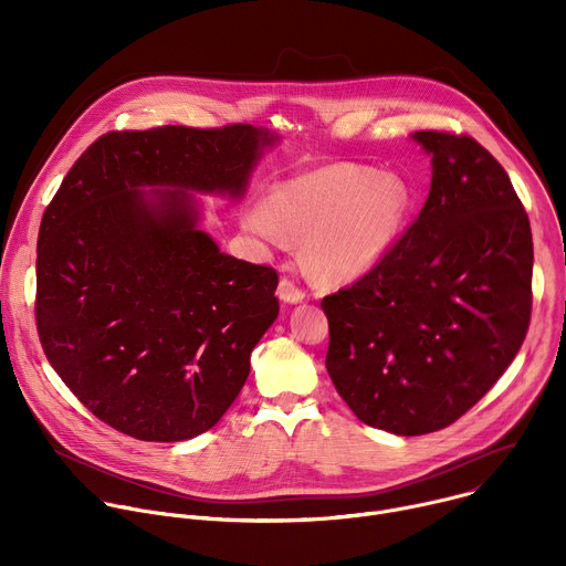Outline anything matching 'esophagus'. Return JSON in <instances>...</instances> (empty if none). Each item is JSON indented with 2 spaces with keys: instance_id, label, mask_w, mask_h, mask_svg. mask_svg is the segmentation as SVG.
Here are the masks:
<instances>
[{
  "instance_id": "esophagus-1",
  "label": "esophagus",
  "mask_w": 566,
  "mask_h": 566,
  "mask_svg": "<svg viewBox=\"0 0 566 566\" xmlns=\"http://www.w3.org/2000/svg\"><path fill=\"white\" fill-rule=\"evenodd\" d=\"M277 295L280 300L293 304V302H302L306 297V291L297 284V280H293L291 275H284L277 284Z\"/></svg>"
}]
</instances>
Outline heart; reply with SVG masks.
Segmentation results:
<instances>
[{"label": "heart", "instance_id": "b5f03b06", "mask_svg": "<svg viewBox=\"0 0 566 566\" xmlns=\"http://www.w3.org/2000/svg\"><path fill=\"white\" fill-rule=\"evenodd\" d=\"M266 203L247 212V228L282 241L304 237L308 266L325 280L347 282L371 271L396 244L412 210L398 177L360 166H336L277 184Z\"/></svg>", "mask_w": 566, "mask_h": 566}]
</instances>
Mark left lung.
Masks as SVG:
<instances>
[{
  "label": "left lung",
  "mask_w": 566,
  "mask_h": 566,
  "mask_svg": "<svg viewBox=\"0 0 566 566\" xmlns=\"http://www.w3.org/2000/svg\"><path fill=\"white\" fill-rule=\"evenodd\" d=\"M430 195L389 253L322 297L327 371L367 426L448 428L517 356L533 306L528 214L500 160L468 134L421 129Z\"/></svg>",
  "instance_id": "1"
}]
</instances>
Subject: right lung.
Here are the masks:
<instances>
[{
  "mask_svg": "<svg viewBox=\"0 0 566 566\" xmlns=\"http://www.w3.org/2000/svg\"><path fill=\"white\" fill-rule=\"evenodd\" d=\"M273 138L244 123L107 132L66 172L38 237L35 325L62 382L114 430L184 441L244 387L280 313L277 271L219 253L186 191L239 195Z\"/></svg>",
  "mask_w": 566,
  "mask_h": 566,
  "instance_id": "right-lung-1",
  "label": "right lung"
}]
</instances>
